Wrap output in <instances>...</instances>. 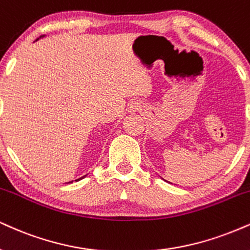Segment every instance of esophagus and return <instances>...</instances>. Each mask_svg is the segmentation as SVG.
I'll return each instance as SVG.
<instances>
[{
  "label": "esophagus",
  "mask_w": 250,
  "mask_h": 250,
  "mask_svg": "<svg viewBox=\"0 0 250 250\" xmlns=\"http://www.w3.org/2000/svg\"><path fill=\"white\" fill-rule=\"evenodd\" d=\"M141 108H142V104L137 100L131 101L130 104H129V110H130V112H136V110H140Z\"/></svg>",
  "instance_id": "esophagus-1"
}]
</instances>
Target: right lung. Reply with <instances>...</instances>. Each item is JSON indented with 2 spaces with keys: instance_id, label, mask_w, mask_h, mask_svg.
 Masks as SVG:
<instances>
[{
  "instance_id": "obj_1",
  "label": "right lung",
  "mask_w": 250,
  "mask_h": 250,
  "mask_svg": "<svg viewBox=\"0 0 250 250\" xmlns=\"http://www.w3.org/2000/svg\"><path fill=\"white\" fill-rule=\"evenodd\" d=\"M83 178H80V179H83ZM80 179H78V180H80Z\"/></svg>"
}]
</instances>
